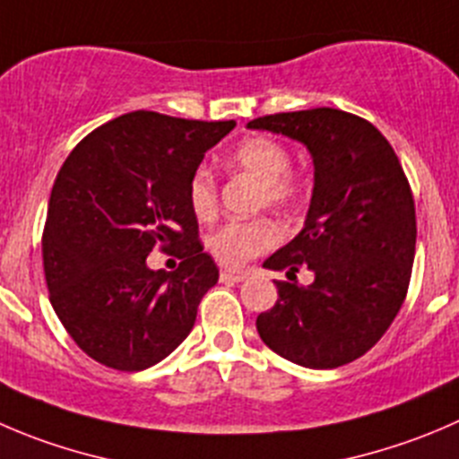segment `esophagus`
I'll use <instances>...</instances> for the list:
<instances>
[{
	"label": "esophagus",
	"mask_w": 459,
	"mask_h": 459,
	"mask_svg": "<svg viewBox=\"0 0 459 459\" xmlns=\"http://www.w3.org/2000/svg\"><path fill=\"white\" fill-rule=\"evenodd\" d=\"M247 278V273L244 271H221L220 273V280L221 282H229V284H235V282H242V280Z\"/></svg>",
	"instance_id": "1"
}]
</instances>
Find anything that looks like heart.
Wrapping results in <instances>:
<instances>
[{
  "label": "heart",
  "instance_id": "obj_1",
  "mask_svg": "<svg viewBox=\"0 0 459 459\" xmlns=\"http://www.w3.org/2000/svg\"><path fill=\"white\" fill-rule=\"evenodd\" d=\"M230 166L253 177L262 186L260 202L287 208L298 202L302 184L291 172V154L282 143L266 136H255L230 154ZM188 204L199 221H211L217 215V184L206 168H197L188 184ZM280 230L266 217L248 221H229L208 238L212 257L224 266H242L260 253L278 244Z\"/></svg>",
  "mask_w": 459,
  "mask_h": 459
}]
</instances>
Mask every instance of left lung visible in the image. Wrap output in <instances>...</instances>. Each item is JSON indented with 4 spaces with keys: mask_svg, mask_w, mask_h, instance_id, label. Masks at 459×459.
Instances as JSON below:
<instances>
[{
    "mask_svg": "<svg viewBox=\"0 0 459 459\" xmlns=\"http://www.w3.org/2000/svg\"><path fill=\"white\" fill-rule=\"evenodd\" d=\"M305 145L314 190L300 233L264 269L314 273L275 282L278 300L257 316L262 341L287 361L332 370L363 357L394 320L415 260V202L393 145L348 111H287L248 123Z\"/></svg>",
    "mask_w": 459,
    "mask_h": 459,
    "instance_id": "obj_1",
    "label": "left lung"
}]
</instances>
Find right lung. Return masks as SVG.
Instances as JSON below:
<instances>
[{
  "instance_id": "obj_1",
  "label": "right lung",
  "mask_w": 459,
  "mask_h": 459,
  "mask_svg": "<svg viewBox=\"0 0 459 459\" xmlns=\"http://www.w3.org/2000/svg\"><path fill=\"white\" fill-rule=\"evenodd\" d=\"M233 127L130 111L66 157L48 199L44 275L57 318L93 361L145 370L193 329L220 269L199 242L188 184ZM154 246L179 252L180 269L150 270Z\"/></svg>"
}]
</instances>
